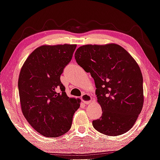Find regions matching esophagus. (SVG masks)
<instances>
[{
  "instance_id": "34e87169",
  "label": "esophagus",
  "mask_w": 160,
  "mask_h": 160,
  "mask_svg": "<svg viewBox=\"0 0 160 160\" xmlns=\"http://www.w3.org/2000/svg\"><path fill=\"white\" fill-rule=\"evenodd\" d=\"M81 100H82V101L84 102L85 104H89L91 103L92 98L90 95H88V93H84L82 95V96H81Z\"/></svg>"
}]
</instances>
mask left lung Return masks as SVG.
<instances>
[{"instance_id":"8db88e82","label":"left lung","mask_w":160,"mask_h":160,"mask_svg":"<svg viewBox=\"0 0 160 160\" xmlns=\"http://www.w3.org/2000/svg\"><path fill=\"white\" fill-rule=\"evenodd\" d=\"M77 63L94 79L101 117L92 121L98 132L118 136L132 128L141 113L143 78L130 54L116 44H88L75 52Z\"/></svg>"}]
</instances>
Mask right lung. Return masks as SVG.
Returning a JSON list of instances; mask_svg holds the SVG:
<instances>
[{"label":"right lung","instance_id":"right-lung-1","mask_svg":"<svg viewBox=\"0 0 160 160\" xmlns=\"http://www.w3.org/2000/svg\"><path fill=\"white\" fill-rule=\"evenodd\" d=\"M76 47H38L28 56L19 74L22 113L33 128L46 137H57L68 132L74 113L80 107V99L69 98L60 80Z\"/></svg>","mask_w":160,"mask_h":160}]
</instances>
